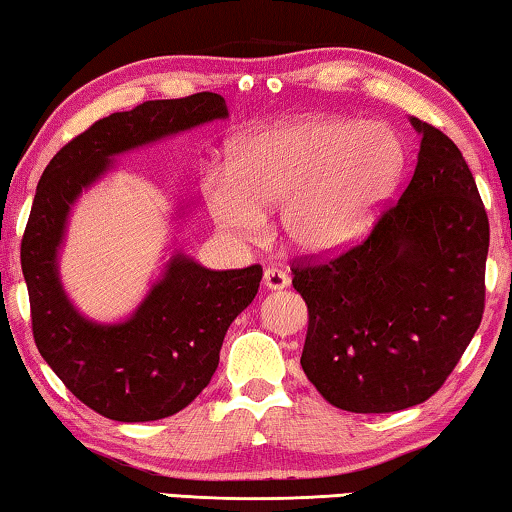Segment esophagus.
<instances>
[{
	"label": "esophagus",
	"instance_id": "1",
	"mask_svg": "<svg viewBox=\"0 0 512 512\" xmlns=\"http://www.w3.org/2000/svg\"><path fill=\"white\" fill-rule=\"evenodd\" d=\"M264 285H266V289H285L289 285V276L280 269H266Z\"/></svg>",
	"mask_w": 512,
	"mask_h": 512
}]
</instances>
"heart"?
<instances>
[{"label":"heart","instance_id":"b5f03b06","mask_svg":"<svg viewBox=\"0 0 512 512\" xmlns=\"http://www.w3.org/2000/svg\"><path fill=\"white\" fill-rule=\"evenodd\" d=\"M404 165L400 137L379 121L303 117L239 137L227 167L204 174L207 204L225 230L257 236L280 207L287 241L329 255L368 230Z\"/></svg>","mask_w":512,"mask_h":512}]
</instances>
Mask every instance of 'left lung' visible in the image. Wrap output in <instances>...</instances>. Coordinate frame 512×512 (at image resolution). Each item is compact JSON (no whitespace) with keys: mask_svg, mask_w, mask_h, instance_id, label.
Listing matches in <instances>:
<instances>
[{"mask_svg":"<svg viewBox=\"0 0 512 512\" xmlns=\"http://www.w3.org/2000/svg\"><path fill=\"white\" fill-rule=\"evenodd\" d=\"M421 133L400 200L361 243L324 262H292L308 305L301 365L322 398L352 414L421 404L444 386L485 310L490 223L451 137Z\"/></svg>","mask_w":512,"mask_h":512,"instance_id":"left-lung-1","label":"left lung"}]
</instances>
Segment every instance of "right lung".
Segmentation results:
<instances>
[{"label":"right lung","instance_id":"1","mask_svg":"<svg viewBox=\"0 0 512 512\" xmlns=\"http://www.w3.org/2000/svg\"><path fill=\"white\" fill-rule=\"evenodd\" d=\"M225 117V98L211 91L114 112L61 147L36 186L20 246L34 342L68 391L112 421L167 418L207 388L227 329L255 299L262 266L211 271L179 253L131 319L96 324L59 282L68 211L110 170L112 156Z\"/></svg>","mask_w":512,"mask_h":512}]
</instances>
